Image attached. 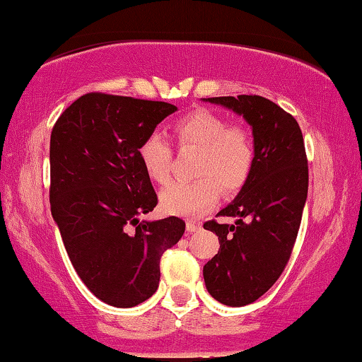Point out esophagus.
Returning <instances> with one entry per match:
<instances>
[{
  "mask_svg": "<svg viewBox=\"0 0 362 362\" xmlns=\"http://www.w3.org/2000/svg\"><path fill=\"white\" fill-rule=\"evenodd\" d=\"M186 229H187V233H195V230L200 229V223L189 220V221L186 223Z\"/></svg>",
  "mask_w": 362,
  "mask_h": 362,
  "instance_id": "esophagus-1",
  "label": "esophagus"
}]
</instances>
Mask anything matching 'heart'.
<instances>
[{
  "label": "heart",
  "mask_w": 362,
  "mask_h": 362,
  "mask_svg": "<svg viewBox=\"0 0 362 362\" xmlns=\"http://www.w3.org/2000/svg\"><path fill=\"white\" fill-rule=\"evenodd\" d=\"M180 147L199 151L194 181H175L160 194L162 209L176 216H197L211 209L224 194L244 187L255 165L252 136L209 110H195L175 125ZM141 167L149 180L165 185L170 177L171 147L160 133L146 136L138 147Z\"/></svg>",
  "instance_id": "obj_1"
}]
</instances>
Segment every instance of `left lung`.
I'll list each match as a JSON object with an SVG mask.
<instances>
[{
    "label": "left lung",
    "mask_w": 362,
    "mask_h": 362,
    "mask_svg": "<svg viewBox=\"0 0 362 362\" xmlns=\"http://www.w3.org/2000/svg\"><path fill=\"white\" fill-rule=\"evenodd\" d=\"M244 117L252 127L255 165L233 202L209 221L220 250L204 266L205 287L228 306L253 303L274 286L292 253L308 197V160L295 118L262 96L202 99Z\"/></svg>",
    "instance_id": "obj_1"
}]
</instances>
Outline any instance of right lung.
<instances>
[{
	"label": "right lung",
	"instance_id": "1",
	"mask_svg": "<svg viewBox=\"0 0 362 362\" xmlns=\"http://www.w3.org/2000/svg\"><path fill=\"white\" fill-rule=\"evenodd\" d=\"M176 110L158 100L90 93L52 128L51 215L76 274L110 306L151 298L160 258L185 234L181 218L139 220L157 205V194L138 147Z\"/></svg>",
	"mask_w": 362,
	"mask_h": 362
}]
</instances>
